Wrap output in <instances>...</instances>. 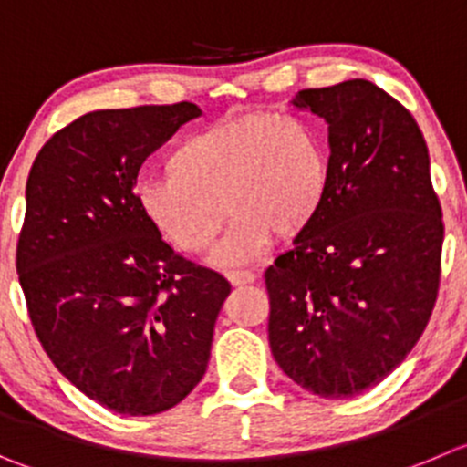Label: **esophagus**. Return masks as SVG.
<instances>
[{
	"instance_id": "34e87169",
	"label": "esophagus",
	"mask_w": 467,
	"mask_h": 467,
	"mask_svg": "<svg viewBox=\"0 0 467 467\" xmlns=\"http://www.w3.org/2000/svg\"><path fill=\"white\" fill-rule=\"evenodd\" d=\"M226 279L231 282V286H245V284H252L256 279V275L252 270H229L226 273Z\"/></svg>"
}]
</instances>
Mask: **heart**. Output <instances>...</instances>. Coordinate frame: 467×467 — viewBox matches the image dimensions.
<instances>
[{
	"label": "heart",
	"mask_w": 467,
	"mask_h": 467,
	"mask_svg": "<svg viewBox=\"0 0 467 467\" xmlns=\"http://www.w3.org/2000/svg\"><path fill=\"white\" fill-rule=\"evenodd\" d=\"M167 171L137 181V208L160 238L199 254L215 241L224 207L234 217L213 252L220 265L256 261L273 234L282 241L300 236L330 192L321 132L275 112L220 119L185 137L167 158Z\"/></svg>",
	"instance_id": "b5f03b06"
}]
</instances>
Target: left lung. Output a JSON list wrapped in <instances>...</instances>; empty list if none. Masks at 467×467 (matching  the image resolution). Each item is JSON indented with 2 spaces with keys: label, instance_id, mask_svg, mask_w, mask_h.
I'll use <instances>...</instances> for the list:
<instances>
[{
  "label": "left lung",
  "instance_id": "obj_1",
  "mask_svg": "<svg viewBox=\"0 0 467 467\" xmlns=\"http://www.w3.org/2000/svg\"><path fill=\"white\" fill-rule=\"evenodd\" d=\"M327 123L326 206L265 270L275 362L323 399L358 397L406 359L441 286L445 224L412 114L367 79L305 88Z\"/></svg>",
  "mask_w": 467,
  "mask_h": 467
}]
</instances>
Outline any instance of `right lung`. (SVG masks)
I'll use <instances>...</instances> for the list:
<instances>
[{
    "mask_svg": "<svg viewBox=\"0 0 467 467\" xmlns=\"http://www.w3.org/2000/svg\"><path fill=\"white\" fill-rule=\"evenodd\" d=\"M202 109H98L50 137L26 179L16 268L57 369L119 415H158L203 379L231 284L162 241L135 203L137 174Z\"/></svg>",
    "mask_w": 467,
    "mask_h": 467,
    "instance_id": "1",
    "label": "right lung"
}]
</instances>
